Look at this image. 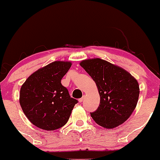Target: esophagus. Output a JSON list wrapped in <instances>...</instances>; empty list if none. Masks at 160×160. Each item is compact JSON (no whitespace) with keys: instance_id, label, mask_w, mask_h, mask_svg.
<instances>
[{"instance_id":"1","label":"esophagus","mask_w":160,"mask_h":160,"mask_svg":"<svg viewBox=\"0 0 160 160\" xmlns=\"http://www.w3.org/2000/svg\"><path fill=\"white\" fill-rule=\"evenodd\" d=\"M83 100H84V97H82V98L79 99L78 101H79V102H83Z\"/></svg>"}]
</instances>
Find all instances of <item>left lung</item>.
Segmentation results:
<instances>
[{"instance_id":"left-lung-1","label":"left lung","mask_w":160,"mask_h":160,"mask_svg":"<svg viewBox=\"0 0 160 160\" xmlns=\"http://www.w3.org/2000/svg\"><path fill=\"white\" fill-rule=\"evenodd\" d=\"M92 78L100 95L98 109L91 113L99 126L113 128L129 118L136 108L139 85L127 71L101 58H89L80 63Z\"/></svg>"}]
</instances>
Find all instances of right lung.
<instances>
[{
    "label": "right lung",
    "instance_id": "obj_1",
    "mask_svg": "<svg viewBox=\"0 0 160 160\" xmlns=\"http://www.w3.org/2000/svg\"><path fill=\"white\" fill-rule=\"evenodd\" d=\"M71 62L56 61L31 74L20 89L19 103L33 125L47 131L58 129L69 120L76 99L61 83Z\"/></svg>",
    "mask_w": 160,
    "mask_h": 160
}]
</instances>
